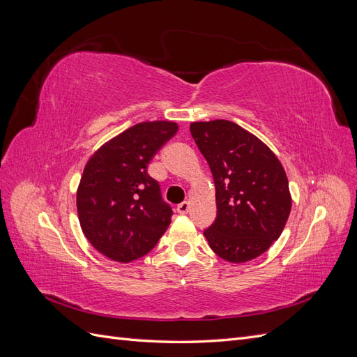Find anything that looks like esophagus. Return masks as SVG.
Listing matches in <instances>:
<instances>
[{
  "instance_id": "34e87169",
  "label": "esophagus",
  "mask_w": 357,
  "mask_h": 357,
  "mask_svg": "<svg viewBox=\"0 0 357 357\" xmlns=\"http://www.w3.org/2000/svg\"><path fill=\"white\" fill-rule=\"evenodd\" d=\"M189 210H190V204H189L188 201H185V202H181V204L177 205V211H178L180 214H188Z\"/></svg>"
}]
</instances>
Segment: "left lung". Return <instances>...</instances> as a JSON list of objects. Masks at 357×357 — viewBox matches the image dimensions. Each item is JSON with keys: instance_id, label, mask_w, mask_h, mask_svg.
Listing matches in <instances>:
<instances>
[{"instance_id": "left-lung-1", "label": "left lung", "mask_w": 357, "mask_h": 357, "mask_svg": "<svg viewBox=\"0 0 357 357\" xmlns=\"http://www.w3.org/2000/svg\"><path fill=\"white\" fill-rule=\"evenodd\" d=\"M190 134L215 186L218 215L205 238L225 261H252L278 240L289 219L291 197L282 162L256 135L223 119L193 122Z\"/></svg>"}]
</instances>
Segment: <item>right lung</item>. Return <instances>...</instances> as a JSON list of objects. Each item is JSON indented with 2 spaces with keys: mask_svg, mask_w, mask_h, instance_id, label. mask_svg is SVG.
Here are the masks:
<instances>
[{
  "mask_svg": "<svg viewBox=\"0 0 357 357\" xmlns=\"http://www.w3.org/2000/svg\"><path fill=\"white\" fill-rule=\"evenodd\" d=\"M177 131L174 122L137 123L102 144L86 164L77 189L80 226L112 261L143 257L169 226L172 210L147 165Z\"/></svg>",
  "mask_w": 357,
  "mask_h": 357,
  "instance_id": "1",
  "label": "right lung"
}]
</instances>
